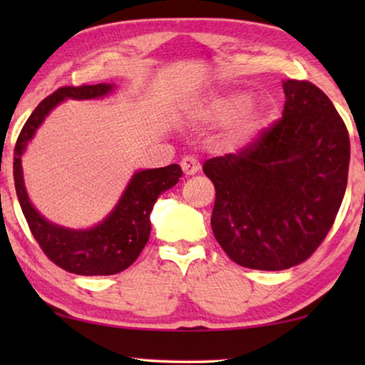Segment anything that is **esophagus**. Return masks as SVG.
I'll return each instance as SVG.
<instances>
[{"mask_svg":"<svg viewBox=\"0 0 365 365\" xmlns=\"http://www.w3.org/2000/svg\"><path fill=\"white\" fill-rule=\"evenodd\" d=\"M181 168L184 174L191 176V174H196L201 169V164H199V161L194 156H184L181 161Z\"/></svg>","mask_w":365,"mask_h":365,"instance_id":"34e87169","label":"esophagus"}]
</instances>
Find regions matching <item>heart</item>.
Wrapping results in <instances>:
<instances>
[{
  "instance_id": "heart-1",
  "label": "heart",
  "mask_w": 365,
  "mask_h": 365,
  "mask_svg": "<svg viewBox=\"0 0 365 365\" xmlns=\"http://www.w3.org/2000/svg\"><path fill=\"white\" fill-rule=\"evenodd\" d=\"M249 106V96L246 93H231L226 96L217 98L211 106V116L216 121L227 123L237 119L236 126L232 129V139L241 143L244 139L251 138L257 131L261 124V114L254 111H246Z\"/></svg>"
}]
</instances>
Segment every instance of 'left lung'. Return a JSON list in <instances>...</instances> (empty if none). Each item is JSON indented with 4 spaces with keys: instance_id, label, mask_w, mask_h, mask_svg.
<instances>
[{
    "instance_id": "1",
    "label": "left lung",
    "mask_w": 365,
    "mask_h": 365,
    "mask_svg": "<svg viewBox=\"0 0 365 365\" xmlns=\"http://www.w3.org/2000/svg\"><path fill=\"white\" fill-rule=\"evenodd\" d=\"M282 116L236 154L207 159L216 187L211 226L239 266L282 271L316 252L347 187L351 143L316 84L284 81Z\"/></svg>"
}]
</instances>
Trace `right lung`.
Masks as SVG:
<instances>
[{"label":"right lung","instance_id":"obj_1","mask_svg":"<svg viewBox=\"0 0 365 365\" xmlns=\"http://www.w3.org/2000/svg\"><path fill=\"white\" fill-rule=\"evenodd\" d=\"M111 89L113 84L103 83L58 88L53 94L44 98L31 113L14 146V187L29 231L49 261L64 271L79 276H111L131 266L149 239L151 232L149 214L153 211L154 202L159 194L173 187L182 176V169L178 164L138 171L113 212L96 227L86 231L59 227L39 216V212L29 202L23 184L21 154L28 141L49 111L63 99H93L104 96Z\"/></svg>","mask_w":365,"mask_h":365}]
</instances>
